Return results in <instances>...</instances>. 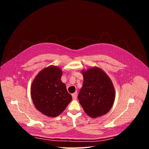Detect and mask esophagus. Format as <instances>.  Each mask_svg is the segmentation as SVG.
I'll return each instance as SVG.
<instances>
[{
    "instance_id": "obj_1",
    "label": "esophagus",
    "mask_w": 149,
    "mask_h": 149,
    "mask_svg": "<svg viewBox=\"0 0 149 149\" xmlns=\"http://www.w3.org/2000/svg\"><path fill=\"white\" fill-rule=\"evenodd\" d=\"M72 97L73 100H76V99H77V93L75 92V93H73V94H72Z\"/></svg>"
}]
</instances>
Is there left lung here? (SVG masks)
I'll use <instances>...</instances> for the list:
<instances>
[{"instance_id":"8db88e82","label":"left lung","mask_w":149,"mask_h":149,"mask_svg":"<svg viewBox=\"0 0 149 149\" xmlns=\"http://www.w3.org/2000/svg\"><path fill=\"white\" fill-rule=\"evenodd\" d=\"M81 72L84 81L78 99L83 110L93 118L106 114L113 107L116 97L111 79L97 67Z\"/></svg>"}]
</instances>
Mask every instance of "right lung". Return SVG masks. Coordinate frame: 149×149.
<instances>
[{
  "label": "right lung",
  "instance_id": "obj_1",
  "mask_svg": "<svg viewBox=\"0 0 149 149\" xmlns=\"http://www.w3.org/2000/svg\"><path fill=\"white\" fill-rule=\"evenodd\" d=\"M62 70L50 65L40 71L31 86V95L35 108L49 117L61 114L72 98L61 79Z\"/></svg>",
  "mask_w": 149,
  "mask_h": 149
}]
</instances>
